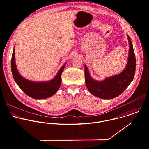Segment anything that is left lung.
<instances>
[{
    "label": "left lung",
    "instance_id": "8db88e82",
    "mask_svg": "<svg viewBox=\"0 0 149 149\" xmlns=\"http://www.w3.org/2000/svg\"><path fill=\"white\" fill-rule=\"evenodd\" d=\"M127 36L129 42L128 61L125 68L121 74L99 82L91 78L87 66L84 65L86 86L93 95L103 99L115 98L120 95L133 81L136 71V58L131 39Z\"/></svg>",
    "mask_w": 149,
    "mask_h": 149
}]
</instances>
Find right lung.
Returning a JSON list of instances; mask_svg holds the SVG:
<instances>
[{"mask_svg":"<svg viewBox=\"0 0 149 149\" xmlns=\"http://www.w3.org/2000/svg\"><path fill=\"white\" fill-rule=\"evenodd\" d=\"M65 63L59 70L55 77L48 82H35L30 81L21 76L16 68L13 49L11 60V69L15 82L26 95L35 99H43L54 95L60 87L61 83V74Z\"/></svg>","mask_w":149,"mask_h":149,"instance_id":"right-lung-1","label":"right lung"}]
</instances>
